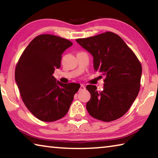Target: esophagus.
Masks as SVG:
<instances>
[{
    "label": "esophagus",
    "instance_id": "esophagus-1",
    "mask_svg": "<svg viewBox=\"0 0 158 158\" xmlns=\"http://www.w3.org/2000/svg\"><path fill=\"white\" fill-rule=\"evenodd\" d=\"M85 86L83 84H81V85H80V89H79V90H85Z\"/></svg>",
    "mask_w": 158,
    "mask_h": 158
}]
</instances>
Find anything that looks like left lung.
I'll list each match as a JSON object with an SVG mask.
<instances>
[{
    "mask_svg": "<svg viewBox=\"0 0 158 158\" xmlns=\"http://www.w3.org/2000/svg\"><path fill=\"white\" fill-rule=\"evenodd\" d=\"M76 41L93 56L95 70L105 77L102 91L98 92L96 85L86 86L91 95L86 104L88 112L105 122L119 118L129 110L139 91L140 62L121 37L111 32Z\"/></svg>",
    "mask_w": 158,
    "mask_h": 158,
    "instance_id": "1",
    "label": "left lung"
}]
</instances>
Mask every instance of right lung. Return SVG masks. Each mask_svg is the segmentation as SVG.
I'll return each mask as SVG.
<instances>
[{"mask_svg": "<svg viewBox=\"0 0 158 158\" xmlns=\"http://www.w3.org/2000/svg\"><path fill=\"white\" fill-rule=\"evenodd\" d=\"M72 45L62 37L40 35L30 42L16 66L15 81L22 100L42 121L65 116L80 88L79 84H63L53 76L60 67L62 53Z\"/></svg>", "mask_w": 158, "mask_h": 158, "instance_id": "1", "label": "right lung"}]
</instances>
